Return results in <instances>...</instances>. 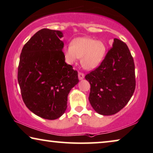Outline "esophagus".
Instances as JSON below:
<instances>
[{"instance_id":"1","label":"esophagus","mask_w":153,"mask_h":153,"mask_svg":"<svg viewBox=\"0 0 153 153\" xmlns=\"http://www.w3.org/2000/svg\"><path fill=\"white\" fill-rule=\"evenodd\" d=\"M85 78V74L82 72H79L78 73V78L80 79V80H82Z\"/></svg>"}]
</instances>
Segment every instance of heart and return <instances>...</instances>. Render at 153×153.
Here are the masks:
<instances>
[{
  "mask_svg": "<svg viewBox=\"0 0 153 153\" xmlns=\"http://www.w3.org/2000/svg\"><path fill=\"white\" fill-rule=\"evenodd\" d=\"M106 52V47L101 40L90 38H78L65 48L64 55L66 62L73 64L81 58L83 68L91 70L102 62Z\"/></svg>",
  "mask_w": 153,
  "mask_h": 153,
  "instance_id": "b5f03b06",
  "label": "heart"
}]
</instances>
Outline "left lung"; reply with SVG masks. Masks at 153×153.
I'll return each instance as SVG.
<instances>
[{"mask_svg": "<svg viewBox=\"0 0 153 153\" xmlns=\"http://www.w3.org/2000/svg\"><path fill=\"white\" fill-rule=\"evenodd\" d=\"M85 79L90 83L89 101L96 112L111 115L123 109L136 87L135 66L126 43L115 38L104 59Z\"/></svg>", "mask_w": 153, "mask_h": 153, "instance_id": "8db88e82", "label": "left lung"}]
</instances>
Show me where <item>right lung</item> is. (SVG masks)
Listing matches in <instances>:
<instances>
[{
  "mask_svg": "<svg viewBox=\"0 0 153 153\" xmlns=\"http://www.w3.org/2000/svg\"><path fill=\"white\" fill-rule=\"evenodd\" d=\"M62 32L42 28L24 45L17 79L26 106L47 120L61 117L71 89L79 82L78 71L65 62Z\"/></svg>",
  "mask_w": 153,
  "mask_h": 153,
  "instance_id": "obj_1",
  "label": "right lung"
}]
</instances>
